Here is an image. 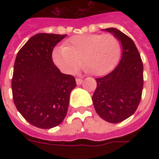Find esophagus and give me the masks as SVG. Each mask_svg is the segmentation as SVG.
I'll list each match as a JSON object with an SVG mask.
<instances>
[{"instance_id": "34e87169", "label": "esophagus", "mask_w": 159, "mask_h": 159, "mask_svg": "<svg viewBox=\"0 0 159 159\" xmlns=\"http://www.w3.org/2000/svg\"><path fill=\"white\" fill-rule=\"evenodd\" d=\"M76 82H77V85H81L82 83V79H81V78H77L76 79Z\"/></svg>"}]
</instances>
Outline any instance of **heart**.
<instances>
[{
    "label": "heart",
    "mask_w": 159,
    "mask_h": 159,
    "mask_svg": "<svg viewBox=\"0 0 159 159\" xmlns=\"http://www.w3.org/2000/svg\"><path fill=\"white\" fill-rule=\"evenodd\" d=\"M121 54L120 41L112 34H88L68 39L62 48H56L52 57L66 74H74L82 65L96 76L111 72Z\"/></svg>",
    "instance_id": "b5f03b06"
}]
</instances>
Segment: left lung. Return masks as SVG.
I'll return each instance as SVG.
<instances>
[{
	"instance_id": "left-lung-1",
	"label": "left lung",
	"mask_w": 159,
	"mask_h": 159,
	"mask_svg": "<svg viewBox=\"0 0 159 159\" xmlns=\"http://www.w3.org/2000/svg\"><path fill=\"white\" fill-rule=\"evenodd\" d=\"M105 30L120 41L123 53L112 72L96 78L92 102L100 117L116 124L129 118L138 108L143 92V66L138 48L129 36L115 28Z\"/></svg>"
}]
</instances>
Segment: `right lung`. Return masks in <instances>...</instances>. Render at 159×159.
<instances>
[{
	"label": "right lung",
	"mask_w": 159,
	"mask_h": 159,
	"mask_svg": "<svg viewBox=\"0 0 159 159\" xmlns=\"http://www.w3.org/2000/svg\"><path fill=\"white\" fill-rule=\"evenodd\" d=\"M66 34H37L17 53L11 89L14 103L32 125L51 129L67 115L70 93L77 87L75 77L62 73L52 53Z\"/></svg>",
	"instance_id": "obj_1"
}]
</instances>
